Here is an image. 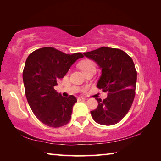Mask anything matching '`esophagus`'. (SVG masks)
<instances>
[{"label": "esophagus", "instance_id": "34e87169", "mask_svg": "<svg viewBox=\"0 0 161 161\" xmlns=\"http://www.w3.org/2000/svg\"><path fill=\"white\" fill-rule=\"evenodd\" d=\"M85 100V98H84V97H77V101H78V102L83 101V100Z\"/></svg>", "mask_w": 161, "mask_h": 161}]
</instances>
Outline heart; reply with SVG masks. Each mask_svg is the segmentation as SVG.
<instances>
[{
  "label": "heart",
  "mask_w": 161,
  "mask_h": 161,
  "mask_svg": "<svg viewBox=\"0 0 161 161\" xmlns=\"http://www.w3.org/2000/svg\"><path fill=\"white\" fill-rule=\"evenodd\" d=\"M79 66L81 68L84 73L91 70H95V66L94 63L91 60L89 59H85L81 61L79 64Z\"/></svg>",
  "instance_id": "1"
}]
</instances>
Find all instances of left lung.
<instances>
[{"mask_svg": "<svg viewBox=\"0 0 161 161\" xmlns=\"http://www.w3.org/2000/svg\"><path fill=\"white\" fill-rule=\"evenodd\" d=\"M84 55L93 60L102 70L97 87L107 92V97L96 98L98 106L91 111L98 124L114 125L125 117L135 97L137 72L132 59L119 49L101 47Z\"/></svg>", "mask_w": 161, "mask_h": 161, "instance_id": "1", "label": "left lung"}]
</instances>
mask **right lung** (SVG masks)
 Returning <instances> with one entry per match:
<instances>
[{"label": "right lung", "mask_w": 161, "mask_h": 161, "mask_svg": "<svg viewBox=\"0 0 161 161\" xmlns=\"http://www.w3.org/2000/svg\"><path fill=\"white\" fill-rule=\"evenodd\" d=\"M83 57L80 53L67 54L45 47L35 50L27 58L23 72L25 96L34 114L43 124L57 128L70 121L77 99L73 95L63 97L54 86L72 65Z\"/></svg>", "instance_id": "add662e5"}]
</instances>
